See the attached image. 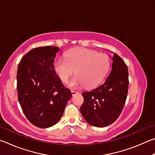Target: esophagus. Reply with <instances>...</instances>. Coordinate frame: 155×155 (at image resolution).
<instances>
[{
	"instance_id": "1",
	"label": "esophagus",
	"mask_w": 155,
	"mask_h": 155,
	"mask_svg": "<svg viewBox=\"0 0 155 155\" xmlns=\"http://www.w3.org/2000/svg\"><path fill=\"white\" fill-rule=\"evenodd\" d=\"M71 92H72V96H74L75 94H77L78 93V91H74V90H72Z\"/></svg>"
}]
</instances>
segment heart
<instances>
[{
    "mask_svg": "<svg viewBox=\"0 0 155 155\" xmlns=\"http://www.w3.org/2000/svg\"><path fill=\"white\" fill-rule=\"evenodd\" d=\"M109 68L110 59L107 54L86 48L72 50L65 54V59L58 58L54 63V70L64 83L68 82L75 70L77 75L69 83L71 88L98 85Z\"/></svg>",
    "mask_w": 155,
    "mask_h": 155,
    "instance_id": "heart-1",
    "label": "heart"
}]
</instances>
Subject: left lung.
I'll use <instances>...</instances> for the list:
<instances>
[{"mask_svg": "<svg viewBox=\"0 0 155 155\" xmlns=\"http://www.w3.org/2000/svg\"><path fill=\"white\" fill-rule=\"evenodd\" d=\"M111 71L104 83L90 91L83 92L81 113L89 124L105 127L114 123L124 108L128 88L127 65L114 53Z\"/></svg>", "mask_w": 155, "mask_h": 155, "instance_id": "1", "label": "left lung"}]
</instances>
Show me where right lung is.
Returning a JSON list of instances; mask_svg holds the SVG:
<instances>
[{
	"label": "right lung",
	"mask_w": 155,
	"mask_h": 155,
	"mask_svg": "<svg viewBox=\"0 0 155 155\" xmlns=\"http://www.w3.org/2000/svg\"><path fill=\"white\" fill-rule=\"evenodd\" d=\"M59 49L56 46L33 48L21 59L18 67V101L25 116L37 127L55 124L72 97L54 69Z\"/></svg>",
	"instance_id": "add662e5"
}]
</instances>
